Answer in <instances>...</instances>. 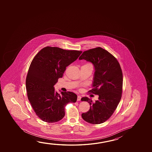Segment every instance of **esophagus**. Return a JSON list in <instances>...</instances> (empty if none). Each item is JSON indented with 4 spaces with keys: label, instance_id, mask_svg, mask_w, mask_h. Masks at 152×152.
I'll return each mask as SVG.
<instances>
[{
    "label": "esophagus",
    "instance_id": "1",
    "mask_svg": "<svg viewBox=\"0 0 152 152\" xmlns=\"http://www.w3.org/2000/svg\"><path fill=\"white\" fill-rule=\"evenodd\" d=\"M81 99V96H80V95H78V96H77V100L78 101H79Z\"/></svg>",
    "mask_w": 152,
    "mask_h": 152
}]
</instances>
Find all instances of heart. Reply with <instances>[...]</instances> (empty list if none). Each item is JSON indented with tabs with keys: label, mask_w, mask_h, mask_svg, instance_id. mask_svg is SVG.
Listing matches in <instances>:
<instances>
[{
	"label": "heart",
	"mask_w": 152,
	"mask_h": 152,
	"mask_svg": "<svg viewBox=\"0 0 152 152\" xmlns=\"http://www.w3.org/2000/svg\"><path fill=\"white\" fill-rule=\"evenodd\" d=\"M86 64H85V65H86Z\"/></svg>",
	"instance_id": "obj_1"
}]
</instances>
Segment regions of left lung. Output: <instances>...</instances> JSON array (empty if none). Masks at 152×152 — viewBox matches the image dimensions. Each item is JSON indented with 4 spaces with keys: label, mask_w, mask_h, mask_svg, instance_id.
I'll return each instance as SVG.
<instances>
[{
    "label": "left lung",
    "mask_w": 152,
    "mask_h": 152,
    "mask_svg": "<svg viewBox=\"0 0 152 152\" xmlns=\"http://www.w3.org/2000/svg\"><path fill=\"white\" fill-rule=\"evenodd\" d=\"M79 59H84L94 65L93 88L90 91L99 95V100L95 103L88 97L81 99L82 101H87L91 105L88 111L82 113V117L90 124H102L112 115L121 100L123 84L122 70L117 59L101 47L85 51Z\"/></svg>",
    "instance_id": "left-lung-1"
}]
</instances>
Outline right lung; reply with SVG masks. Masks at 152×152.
Instances as JSON below:
<instances>
[{
  "instance_id": "obj_1",
  "label": "right lung",
  "mask_w": 152,
  "mask_h": 152,
  "mask_svg": "<svg viewBox=\"0 0 152 152\" xmlns=\"http://www.w3.org/2000/svg\"><path fill=\"white\" fill-rule=\"evenodd\" d=\"M81 51L47 47L37 53L31 63L26 78L28 99L37 117L45 122H57L65 115V106L75 103L77 95L55 91L53 86L62 78L66 68L75 61Z\"/></svg>"
}]
</instances>
